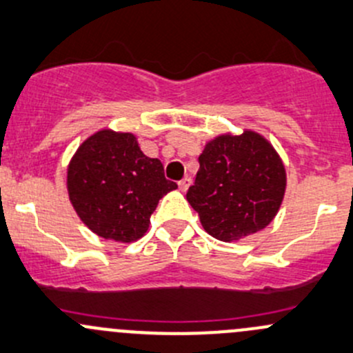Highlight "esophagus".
<instances>
[{
	"label": "esophagus",
	"mask_w": 353,
	"mask_h": 353,
	"mask_svg": "<svg viewBox=\"0 0 353 353\" xmlns=\"http://www.w3.org/2000/svg\"><path fill=\"white\" fill-rule=\"evenodd\" d=\"M191 184H192L191 177H184L183 181H179V189H181V191H183V192H186L188 189H189V186H191Z\"/></svg>",
	"instance_id": "1"
}]
</instances>
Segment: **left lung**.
Instances as JSON below:
<instances>
[{"mask_svg": "<svg viewBox=\"0 0 353 353\" xmlns=\"http://www.w3.org/2000/svg\"><path fill=\"white\" fill-rule=\"evenodd\" d=\"M285 184L283 159L264 135L228 132L206 142L186 198L213 239L239 242L276 218Z\"/></svg>", "mask_w": 353, "mask_h": 353, "instance_id": "obj_1", "label": "left lung"}]
</instances>
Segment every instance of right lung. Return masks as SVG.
I'll use <instances>...</instances> for the list:
<instances>
[{
  "label": "right lung",
  "instance_id": "right-lung-1",
  "mask_svg": "<svg viewBox=\"0 0 353 353\" xmlns=\"http://www.w3.org/2000/svg\"><path fill=\"white\" fill-rule=\"evenodd\" d=\"M177 189L159 159L140 150L130 132L98 130L68 165V194L77 216L103 239L130 243L142 239L159 199Z\"/></svg>",
  "mask_w": 353,
  "mask_h": 353
}]
</instances>
